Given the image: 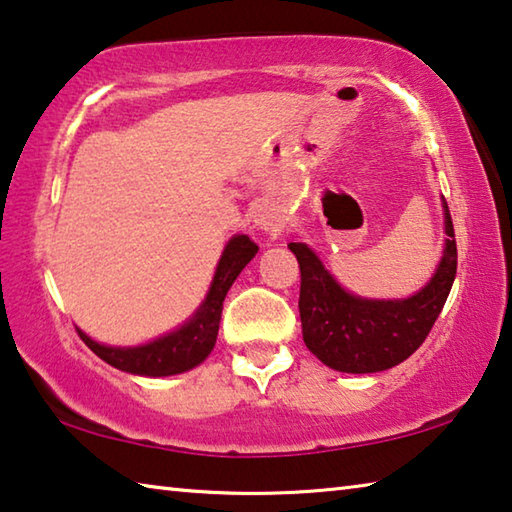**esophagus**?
Listing matches in <instances>:
<instances>
[{
    "label": "esophagus",
    "mask_w": 512,
    "mask_h": 512,
    "mask_svg": "<svg viewBox=\"0 0 512 512\" xmlns=\"http://www.w3.org/2000/svg\"><path fill=\"white\" fill-rule=\"evenodd\" d=\"M255 223H257L259 228H262L264 232H268V235H273V232L280 230L282 219H280V216H277L275 212H271V210H259V212L255 214Z\"/></svg>",
    "instance_id": "1"
}]
</instances>
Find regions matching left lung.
Masks as SVG:
<instances>
[{"label": "left lung", "mask_w": 512, "mask_h": 512, "mask_svg": "<svg viewBox=\"0 0 512 512\" xmlns=\"http://www.w3.org/2000/svg\"><path fill=\"white\" fill-rule=\"evenodd\" d=\"M445 207L447 244L427 287L406 300H363L343 291L314 250L289 244L300 264V320L307 348L341 372L393 368L420 348L445 307L456 277L454 223Z\"/></svg>", "instance_id": "left-lung-1"}]
</instances>
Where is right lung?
I'll return each instance as SVG.
<instances>
[{
    "label": "right lung",
    "instance_id": "1",
    "mask_svg": "<svg viewBox=\"0 0 512 512\" xmlns=\"http://www.w3.org/2000/svg\"><path fill=\"white\" fill-rule=\"evenodd\" d=\"M255 253L257 244L253 239H248L246 235L232 237L219 259L210 293H207L201 309L196 311L189 323L158 341L140 345V348H108V345L92 341L81 329H76V332L99 359L117 370L146 377H167L192 370L212 352L216 334H219L225 293H228L232 282L237 280V275L244 271V266L255 257Z\"/></svg>",
    "mask_w": 512,
    "mask_h": 512
}]
</instances>
